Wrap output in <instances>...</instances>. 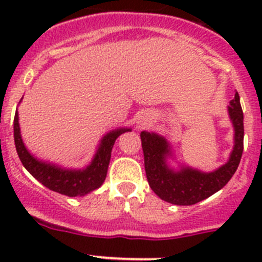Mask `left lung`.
Listing matches in <instances>:
<instances>
[{"label": "left lung", "mask_w": 262, "mask_h": 262, "mask_svg": "<svg viewBox=\"0 0 262 262\" xmlns=\"http://www.w3.org/2000/svg\"><path fill=\"white\" fill-rule=\"evenodd\" d=\"M228 112L236 132L234 148L228 162L214 172H200L189 167L175 172L168 168L166 163L168 155L166 139L155 133L142 132L141 139L147 181L150 189L161 199L176 205L196 204L219 191L231 180L244 152V112L238 92H236L234 99L231 101Z\"/></svg>", "instance_id": "1"}]
</instances>
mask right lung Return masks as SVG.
Masks as SVG:
<instances>
[{
  "label": "right lung",
  "mask_w": 262,
  "mask_h": 262,
  "mask_svg": "<svg viewBox=\"0 0 262 262\" xmlns=\"http://www.w3.org/2000/svg\"><path fill=\"white\" fill-rule=\"evenodd\" d=\"M128 130L129 129H118V130H113L106 134L101 141V144H100L91 165L87 166V168L84 170H63L57 166L40 162L28 152L20 136L17 112L15 113L14 119L15 147H16L18 158L24 167L44 186L62 195H67V196L89 194L90 191L101 186L106 178L115 139L120 134Z\"/></svg>",
  "instance_id": "1"
}]
</instances>
